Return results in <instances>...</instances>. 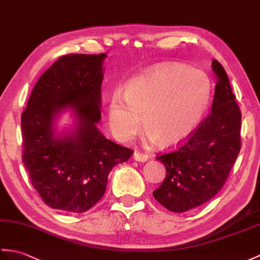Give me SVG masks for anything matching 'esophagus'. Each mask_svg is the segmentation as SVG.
Listing matches in <instances>:
<instances>
[{
    "label": "esophagus",
    "instance_id": "1",
    "mask_svg": "<svg viewBox=\"0 0 260 260\" xmlns=\"http://www.w3.org/2000/svg\"><path fill=\"white\" fill-rule=\"evenodd\" d=\"M134 159L136 161H141V162H144L146 161L148 159V156L146 154H143V153H140V152H136L134 153Z\"/></svg>",
    "mask_w": 260,
    "mask_h": 260
}]
</instances>
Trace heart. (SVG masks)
<instances>
[{"instance_id":"b5f03b06","label":"heart","mask_w":260,"mask_h":260,"mask_svg":"<svg viewBox=\"0 0 260 260\" xmlns=\"http://www.w3.org/2000/svg\"><path fill=\"white\" fill-rule=\"evenodd\" d=\"M213 86L202 70L165 64L126 84L124 99L114 93L107 120L117 140L127 142L141 131V118L149 141L173 146L201 125L212 101Z\"/></svg>"}]
</instances>
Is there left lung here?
<instances>
[{
    "instance_id": "obj_1",
    "label": "left lung",
    "mask_w": 260,
    "mask_h": 260,
    "mask_svg": "<svg viewBox=\"0 0 260 260\" xmlns=\"http://www.w3.org/2000/svg\"><path fill=\"white\" fill-rule=\"evenodd\" d=\"M212 68L217 80L212 112L177 149L156 156L167 173L153 195L174 213L209 202L224 186L240 152L239 106L225 69L216 59Z\"/></svg>"
}]
</instances>
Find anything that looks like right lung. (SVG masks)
Listing matches in <instances>:
<instances>
[{
	"instance_id": "add662e5",
	"label": "right lung",
	"mask_w": 260,
	"mask_h": 260,
	"mask_svg": "<svg viewBox=\"0 0 260 260\" xmlns=\"http://www.w3.org/2000/svg\"><path fill=\"white\" fill-rule=\"evenodd\" d=\"M106 54L63 55L40 77L22 113L23 164L44 203L66 213H84L104 195L112 168L132 149L102 134L101 86ZM71 108L78 125L55 135L53 120Z\"/></svg>"
}]
</instances>
